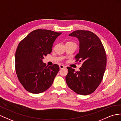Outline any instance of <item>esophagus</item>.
I'll return each instance as SVG.
<instances>
[{
  "label": "esophagus",
  "instance_id": "1",
  "mask_svg": "<svg viewBox=\"0 0 121 121\" xmlns=\"http://www.w3.org/2000/svg\"><path fill=\"white\" fill-rule=\"evenodd\" d=\"M59 67H60V69H64V68H65L66 67L65 66L63 65H60Z\"/></svg>",
  "mask_w": 121,
  "mask_h": 121
}]
</instances>
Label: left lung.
<instances>
[{
	"label": "left lung",
	"instance_id": "8db88e82",
	"mask_svg": "<svg viewBox=\"0 0 121 121\" xmlns=\"http://www.w3.org/2000/svg\"><path fill=\"white\" fill-rule=\"evenodd\" d=\"M69 36L79 40V51L75 58L82 65L77 72L67 67L66 82L77 94L88 95L97 89L103 79L106 66L105 49L99 37L90 31L75 30Z\"/></svg>",
	"mask_w": 121,
	"mask_h": 121
}]
</instances>
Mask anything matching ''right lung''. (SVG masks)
<instances>
[{
    "label": "right lung",
    "instance_id": "add662e5",
    "mask_svg": "<svg viewBox=\"0 0 121 121\" xmlns=\"http://www.w3.org/2000/svg\"><path fill=\"white\" fill-rule=\"evenodd\" d=\"M61 33L38 29L27 35L18 45L15 69L21 84L33 94L44 92L53 83L59 71L57 64L46 66L43 59L51 53L52 45Z\"/></svg>",
    "mask_w": 121,
    "mask_h": 121
}]
</instances>
